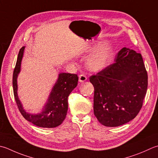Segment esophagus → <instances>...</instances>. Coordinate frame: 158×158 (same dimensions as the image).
Here are the masks:
<instances>
[{"label": "esophagus", "instance_id": "34e87169", "mask_svg": "<svg viewBox=\"0 0 158 158\" xmlns=\"http://www.w3.org/2000/svg\"><path fill=\"white\" fill-rule=\"evenodd\" d=\"M87 80V77L85 75H80L79 77V82H84Z\"/></svg>", "mask_w": 158, "mask_h": 158}]
</instances>
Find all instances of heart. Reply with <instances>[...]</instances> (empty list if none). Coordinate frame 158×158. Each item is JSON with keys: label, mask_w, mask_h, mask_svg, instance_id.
<instances>
[{"label": "heart", "mask_w": 158, "mask_h": 158, "mask_svg": "<svg viewBox=\"0 0 158 158\" xmlns=\"http://www.w3.org/2000/svg\"><path fill=\"white\" fill-rule=\"evenodd\" d=\"M113 51L110 46H104L89 58L88 68L92 71H99L105 69L112 61Z\"/></svg>", "instance_id": "obj_1"}]
</instances>
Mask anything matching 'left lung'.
<instances>
[{"mask_svg":"<svg viewBox=\"0 0 158 158\" xmlns=\"http://www.w3.org/2000/svg\"><path fill=\"white\" fill-rule=\"evenodd\" d=\"M94 88V114L106 127H118L134 119L143 107L148 85L140 53L120 50L114 62L89 77Z\"/></svg>","mask_w":158,"mask_h":158,"instance_id":"8db88e82","label":"left lung"}]
</instances>
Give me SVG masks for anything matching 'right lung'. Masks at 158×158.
I'll use <instances>...</instances> for the list:
<instances>
[{
  "label": "right lung",
  "mask_w": 158,
  "mask_h": 158,
  "mask_svg": "<svg viewBox=\"0 0 158 158\" xmlns=\"http://www.w3.org/2000/svg\"><path fill=\"white\" fill-rule=\"evenodd\" d=\"M24 46L18 52L16 64L13 73V89L15 103L22 115L28 121L40 127L53 128L61 125L66 118L68 111V97L78 83V76L75 74L61 73L52 88L48 103L41 114H30L23 110L17 94V77L20 70Z\"/></svg>",
  "instance_id": "obj_1"
}]
</instances>
